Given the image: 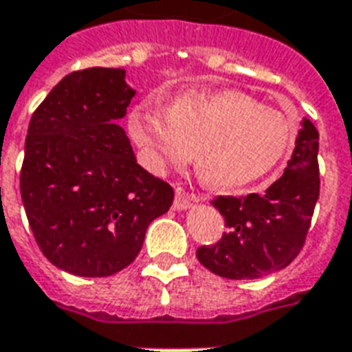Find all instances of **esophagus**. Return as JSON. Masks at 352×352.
Listing matches in <instances>:
<instances>
[{
	"label": "esophagus",
	"mask_w": 352,
	"mask_h": 352,
	"mask_svg": "<svg viewBox=\"0 0 352 352\" xmlns=\"http://www.w3.org/2000/svg\"><path fill=\"white\" fill-rule=\"evenodd\" d=\"M192 201H205V196H197V194H186L184 190L177 188L175 201H173V209L186 210Z\"/></svg>",
	"instance_id": "esophagus-1"
}]
</instances>
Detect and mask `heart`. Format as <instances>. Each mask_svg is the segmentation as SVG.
<instances>
[{"label": "heart", "mask_w": 352, "mask_h": 352, "mask_svg": "<svg viewBox=\"0 0 352 352\" xmlns=\"http://www.w3.org/2000/svg\"><path fill=\"white\" fill-rule=\"evenodd\" d=\"M129 132L153 173L196 158L203 179L220 190L248 186L272 173L296 142L295 119L242 91H186L169 108L138 102Z\"/></svg>", "instance_id": "heart-1"}]
</instances>
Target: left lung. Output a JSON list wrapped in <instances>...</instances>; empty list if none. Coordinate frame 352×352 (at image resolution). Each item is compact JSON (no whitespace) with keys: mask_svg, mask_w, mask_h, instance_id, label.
Listing matches in <instances>:
<instances>
[{"mask_svg":"<svg viewBox=\"0 0 352 352\" xmlns=\"http://www.w3.org/2000/svg\"><path fill=\"white\" fill-rule=\"evenodd\" d=\"M317 153L319 132L304 117L287 168L265 194L216 197L212 207L229 229L216 244L197 248L205 269L229 280H256L298 256L319 199Z\"/></svg>","mask_w":352,"mask_h":352,"instance_id":"1","label":"left lung"}]
</instances>
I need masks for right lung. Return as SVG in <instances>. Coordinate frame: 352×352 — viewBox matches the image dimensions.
I'll return each mask as SVG.
<instances>
[{"label":"right lung","instance_id":"obj_1","mask_svg":"<svg viewBox=\"0 0 352 352\" xmlns=\"http://www.w3.org/2000/svg\"><path fill=\"white\" fill-rule=\"evenodd\" d=\"M124 69L65 76L33 113L20 194L46 259L83 278L129 267L149 223L166 214L173 188L138 164L119 121L136 91Z\"/></svg>","mask_w":352,"mask_h":352}]
</instances>
